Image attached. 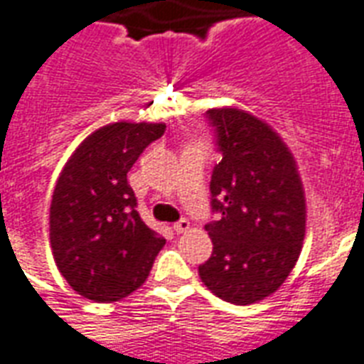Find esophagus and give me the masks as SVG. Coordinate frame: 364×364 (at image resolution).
<instances>
[{"label": "esophagus", "instance_id": "esophagus-1", "mask_svg": "<svg viewBox=\"0 0 364 364\" xmlns=\"http://www.w3.org/2000/svg\"><path fill=\"white\" fill-rule=\"evenodd\" d=\"M188 227H191V223H188L187 219H181V221H177V223H173V232H177V235H181V232L188 231Z\"/></svg>", "mask_w": 364, "mask_h": 364}]
</instances>
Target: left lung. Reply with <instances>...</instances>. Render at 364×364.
Instances as JSON below:
<instances>
[{"label": "left lung", "mask_w": 364, "mask_h": 364, "mask_svg": "<svg viewBox=\"0 0 364 364\" xmlns=\"http://www.w3.org/2000/svg\"><path fill=\"white\" fill-rule=\"evenodd\" d=\"M221 162L213 168L208 223L212 257L198 267L218 298L262 301L292 273L305 238V191L296 158L267 122L235 107L208 110Z\"/></svg>", "instance_id": "left-lung-1"}]
</instances>
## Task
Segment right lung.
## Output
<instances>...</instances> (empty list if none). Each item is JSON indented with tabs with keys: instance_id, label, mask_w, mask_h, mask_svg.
Here are the masks:
<instances>
[{
	"instance_id": "1",
	"label": "right lung",
	"mask_w": 364,
	"mask_h": 364,
	"mask_svg": "<svg viewBox=\"0 0 364 364\" xmlns=\"http://www.w3.org/2000/svg\"><path fill=\"white\" fill-rule=\"evenodd\" d=\"M164 129L152 122L107 124L83 139L60 171L49 240L60 274L83 298L110 304L135 292L166 244L139 218L127 183V171Z\"/></svg>"
}]
</instances>
